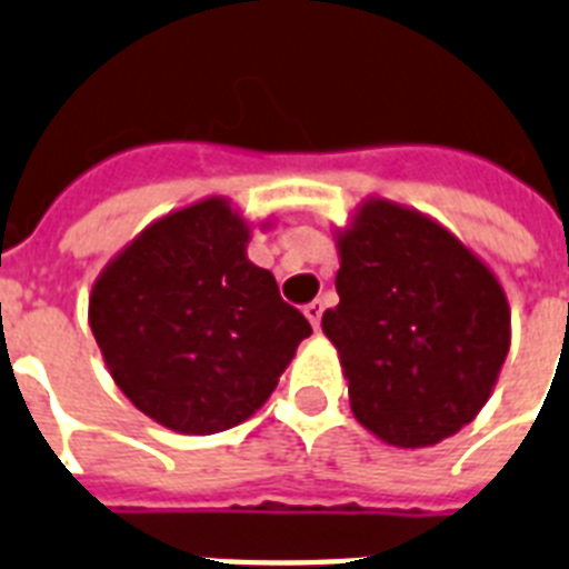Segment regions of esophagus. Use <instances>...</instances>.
Segmentation results:
<instances>
[{"label":"esophagus","mask_w":569,"mask_h":569,"mask_svg":"<svg viewBox=\"0 0 569 569\" xmlns=\"http://www.w3.org/2000/svg\"><path fill=\"white\" fill-rule=\"evenodd\" d=\"M305 317L311 319L313 328H319V322H322V302H319V299H313V302L305 305Z\"/></svg>","instance_id":"1"}]
</instances>
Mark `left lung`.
I'll return each mask as SVG.
<instances>
[{"instance_id": "8db88e82", "label": "left lung", "mask_w": 569, "mask_h": 569, "mask_svg": "<svg viewBox=\"0 0 569 569\" xmlns=\"http://www.w3.org/2000/svg\"><path fill=\"white\" fill-rule=\"evenodd\" d=\"M340 305L322 313L355 419L396 448L462 430L509 355L495 273L419 211L369 200L340 234Z\"/></svg>"}]
</instances>
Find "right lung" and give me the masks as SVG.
<instances>
[{
	"instance_id": "add662e5",
	"label": "right lung",
	"mask_w": 569,
	"mask_h": 569,
	"mask_svg": "<svg viewBox=\"0 0 569 569\" xmlns=\"http://www.w3.org/2000/svg\"><path fill=\"white\" fill-rule=\"evenodd\" d=\"M227 200L166 214L107 264L89 326L130 401L177 433H220L270 398L311 322L247 258Z\"/></svg>"
}]
</instances>
